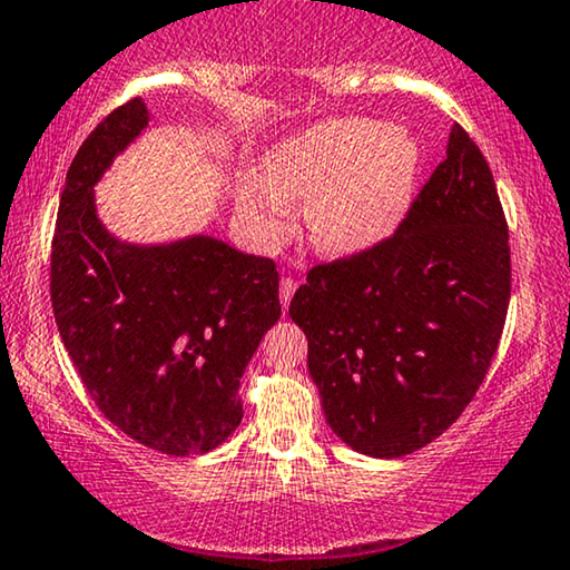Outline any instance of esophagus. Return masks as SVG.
I'll return each instance as SVG.
<instances>
[{
    "mask_svg": "<svg viewBox=\"0 0 570 570\" xmlns=\"http://www.w3.org/2000/svg\"><path fill=\"white\" fill-rule=\"evenodd\" d=\"M295 287H298V283H295L293 277H283V279H279V303H283V308L291 306V298H293Z\"/></svg>",
    "mask_w": 570,
    "mask_h": 570,
    "instance_id": "esophagus-1",
    "label": "esophagus"
}]
</instances>
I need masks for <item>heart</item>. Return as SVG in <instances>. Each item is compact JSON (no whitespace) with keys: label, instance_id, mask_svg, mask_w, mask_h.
Returning a JSON list of instances; mask_svg holds the SVG:
<instances>
[{"label":"heart","instance_id":"1","mask_svg":"<svg viewBox=\"0 0 570 570\" xmlns=\"http://www.w3.org/2000/svg\"><path fill=\"white\" fill-rule=\"evenodd\" d=\"M417 170L420 147L407 131L371 119L326 121L277 145L264 158V181H248L244 202L264 236H277L285 199H303L318 252L355 256L400 228Z\"/></svg>","mask_w":570,"mask_h":570}]
</instances>
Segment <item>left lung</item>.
<instances>
[{
    "label": "left lung",
    "mask_w": 570,
    "mask_h": 570,
    "mask_svg": "<svg viewBox=\"0 0 570 570\" xmlns=\"http://www.w3.org/2000/svg\"><path fill=\"white\" fill-rule=\"evenodd\" d=\"M511 298L493 174L454 124L446 158L384 244L316 264L291 301L326 423L361 454L423 449L472 402Z\"/></svg>",
    "instance_id": "8db88e82"
}]
</instances>
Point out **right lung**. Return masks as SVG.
Wrapping results in <instances>:
<instances>
[{"label":"right lung","instance_id":"obj_1","mask_svg":"<svg viewBox=\"0 0 570 570\" xmlns=\"http://www.w3.org/2000/svg\"><path fill=\"white\" fill-rule=\"evenodd\" d=\"M150 121L142 98L77 150L51 240V306L85 389L111 423L170 456L220 446L244 417L238 384L277 324L275 262L213 236L137 246L106 230L96 184Z\"/></svg>","mask_w":570,"mask_h":570}]
</instances>
